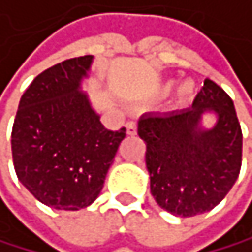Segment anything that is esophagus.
<instances>
[{
    "instance_id": "34e87169",
    "label": "esophagus",
    "mask_w": 252,
    "mask_h": 252,
    "mask_svg": "<svg viewBox=\"0 0 252 252\" xmlns=\"http://www.w3.org/2000/svg\"><path fill=\"white\" fill-rule=\"evenodd\" d=\"M125 128H127V134L133 136V134H136V131H138V124L134 121H130V122H127V125H125Z\"/></svg>"
}]
</instances>
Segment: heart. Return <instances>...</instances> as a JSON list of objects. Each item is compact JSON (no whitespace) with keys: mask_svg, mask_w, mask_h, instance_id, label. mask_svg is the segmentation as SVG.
Listing matches in <instances>:
<instances>
[{"mask_svg":"<svg viewBox=\"0 0 252 252\" xmlns=\"http://www.w3.org/2000/svg\"><path fill=\"white\" fill-rule=\"evenodd\" d=\"M170 87H172V85L167 83V85H165V87L162 88V91H164V93H167V91L170 90ZM190 93H192V85H190V83H183L181 87H180V91H178V94H180V97H181V99H186Z\"/></svg>","mask_w":252,"mask_h":252,"instance_id":"heart-1","label":"heart"}]
</instances>
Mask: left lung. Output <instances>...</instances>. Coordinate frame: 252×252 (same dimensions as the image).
I'll list each match as a JSON object with an SVG mask.
<instances>
[{
    "label": "left lung",
    "instance_id": "8db88e82",
    "mask_svg": "<svg viewBox=\"0 0 252 252\" xmlns=\"http://www.w3.org/2000/svg\"><path fill=\"white\" fill-rule=\"evenodd\" d=\"M206 111L218 114L211 130L199 127ZM138 134L147 144L150 190L162 209L193 217L215 208L231 190L242 167V128L234 102L206 79L192 108L145 114Z\"/></svg>",
    "mask_w": 252,
    "mask_h": 252
}]
</instances>
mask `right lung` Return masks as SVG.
<instances>
[{"instance_id":"obj_1","label":"right lung","mask_w":252,"mask_h":252,"mask_svg":"<svg viewBox=\"0 0 252 252\" xmlns=\"http://www.w3.org/2000/svg\"><path fill=\"white\" fill-rule=\"evenodd\" d=\"M93 55L43 71L21 95L12 128V158L20 183L54 209L79 211L103 188L125 127L102 125L80 82Z\"/></svg>"}]
</instances>
